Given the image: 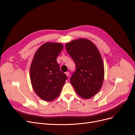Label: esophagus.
<instances>
[{
    "instance_id": "1",
    "label": "esophagus",
    "mask_w": 135,
    "mask_h": 135,
    "mask_svg": "<svg viewBox=\"0 0 135 135\" xmlns=\"http://www.w3.org/2000/svg\"><path fill=\"white\" fill-rule=\"evenodd\" d=\"M65 74H66L67 76H68V77L69 75V72H65Z\"/></svg>"
}]
</instances>
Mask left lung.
<instances>
[{
  "mask_svg": "<svg viewBox=\"0 0 135 135\" xmlns=\"http://www.w3.org/2000/svg\"><path fill=\"white\" fill-rule=\"evenodd\" d=\"M75 64L70 81L80 97L89 99L100 90L104 78V67L100 52L91 41L74 40L65 45Z\"/></svg>",
  "mask_w": 135,
  "mask_h": 135,
  "instance_id": "1",
  "label": "left lung"
}]
</instances>
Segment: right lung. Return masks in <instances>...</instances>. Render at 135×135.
<instances>
[{
  "label": "right lung",
  "instance_id": "1",
  "mask_svg": "<svg viewBox=\"0 0 135 135\" xmlns=\"http://www.w3.org/2000/svg\"><path fill=\"white\" fill-rule=\"evenodd\" d=\"M63 48L62 44L46 42L37 50L32 61L31 83L35 92L45 101H52L59 96L67 79L57 62Z\"/></svg>",
  "mask_w": 135,
  "mask_h": 135
}]
</instances>
